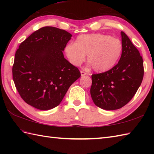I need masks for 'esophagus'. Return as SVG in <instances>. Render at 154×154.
Wrapping results in <instances>:
<instances>
[{
  "label": "esophagus",
  "mask_w": 154,
  "mask_h": 154,
  "mask_svg": "<svg viewBox=\"0 0 154 154\" xmlns=\"http://www.w3.org/2000/svg\"><path fill=\"white\" fill-rule=\"evenodd\" d=\"M87 75V73L86 72H85V71H81V76H84V75Z\"/></svg>",
  "instance_id": "obj_1"
}]
</instances>
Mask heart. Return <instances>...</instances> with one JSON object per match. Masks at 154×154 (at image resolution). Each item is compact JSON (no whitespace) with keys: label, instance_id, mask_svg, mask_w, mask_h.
Listing matches in <instances>:
<instances>
[{"label":"heart","instance_id":"heart-1","mask_svg":"<svg viewBox=\"0 0 154 154\" xmlns=\"http://www.w3.org/2000/svg\"><path fill=\"white\" fill-rule=\"evenodd\" d=\"M122 51L123 44L119 39L99 33L80 35L75 43L70 42L64 49L72 65L79 66L87 55V61L99 73L111 69L119 60Z\"/></svg>","mask_w":154,"mask_h":154}]
</instances>
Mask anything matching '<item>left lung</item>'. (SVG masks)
<instances>
[{
    "instance_id": "1",
    "label": "left lung",
    "mask_w": 154,
    "mask_h": 154,
    "mask_svg": "<svg viewBox=\"0 0 154 154\" xmlns=\"http://www.w3.org/2000/svg\"><path fill=\"white\" fill-rule=\"evenodd\" d=\"M123 51L111 69L93 74L91 95L94 103L104 110L119 109L129 103L141 85L144 70L140 52L124 32Z\"/></svg>"
}]
</instances>
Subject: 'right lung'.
Listing matches in <instances>:
<instances>
[{
  "label": "right lung",
  "mask_w": 154,
  "mask_h": 154,
  "mask_svg": "<svg viewBox=\"0 0 154 154\" xmlns=\"http://www.w3.org/2000/svg\"><path fill=\"white\" fill-rule=\"evenodd\" d=\"M71 36L64 30L45 26L19 45L12 77L19 94L27 104L39 110L54 109L81 77L79 69L63 56Z\"/></svg>",
  "instance_id": "right-lung-1"
}]
</instances>
